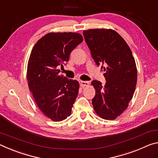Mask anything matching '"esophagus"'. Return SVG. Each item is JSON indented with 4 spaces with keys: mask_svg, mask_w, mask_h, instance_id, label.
<instances>
[{
    "mask_svg": "<svg viewBox=\"0 0 158 158\" xmlns=\"http://www.w3.org/2000/svg\"><path fill=\"white\" fill-rule=\"evenodd\" d=\"M80 85H81V87L84 88V87L88 86L89 82H87V81H81V82H80Z\"/></svg>",
    "mask_w": 158,
    "mask_h": 158,
    "instance_id": "34e87169",
    "label": "esophagus"
}]
</instances>
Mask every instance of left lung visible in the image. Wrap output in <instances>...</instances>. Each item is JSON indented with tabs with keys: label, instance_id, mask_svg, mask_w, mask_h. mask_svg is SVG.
<instances>
[{
	"label": "left lung",
	"instance_id": "left-lung-1",
	"mask_svg": "<svg viewBox=\"0 0 158 158\" xmlns=\"http://www.w3.org/2000/svg\"><path fill=\"white\" fill-rule=\"evenodd\" d=\"M85 42L97 65L102 66L106 82L93 81L96 94L92 105L97 114L114 120L125 110L132 99L137 81L135 60L127 44L112 29L83 31Z\"/></svg>",
	"mask_w": 158,
	"mask_h": 158
}]
</instances>
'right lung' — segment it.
<instances>
[{
  "instance_id": "1",
  "label": "right lung",
  "mask_w": 158,
  "mask_h": 158,
  "mask_svg": "<svg viewBox=\"0 0 158 158\" xmlns=\"http://www.w3.org/2000/svg\"><path fill=\"white\" fill-rule=\"evenodd\" d=\"M82 40L77 33H49L32 49L27 66L28 87L39 109L53 121L71 115L78 94V82L59 75L57 67L69 61Z\"/></svg>"
}]
</instances>
